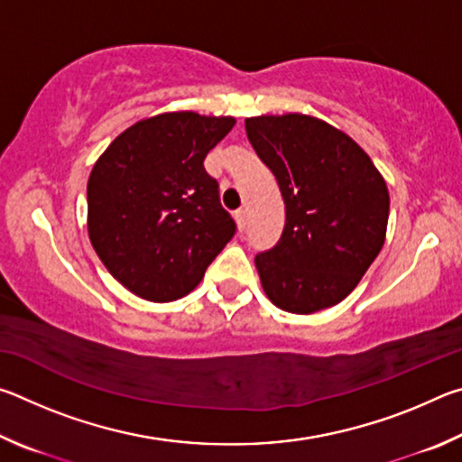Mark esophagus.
<instances>
[{
	"label": "esophagus",
	"instance_id": "34e87169",
	"mask_svg": "<svg viewBox=\"0 0 462 462\" xmlns=\"http://www.w3.org/2000/svg\"><path fill=\"white\" fill-rule=\"evenodd\" d=\"M234 220H236V226H238V230L242 232L246 228V212L245 209H238L236 214H234Z\"/></svg>",
	"mask_w": 462,
	"mask_h": 462
}]
</instances>
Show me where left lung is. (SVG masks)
<instances>
[{"instance_id": "8db88e82", "label": "left lung", "mask_w": 462, "mask_h": 462, "mask_svg": "<svg viewBox=\"0 0 462 462\" xmlns=\"http://www.w3.org/2000/svg\"><path fill=\"white\" fill-rule=\"evenodd\" d=\"M245 126L285 201L281 240L254 259L264 293L289 314L332 308L385 245V179L346 132L314 116H254Z\"/></svg>"}]
</instances>
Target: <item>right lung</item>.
<instances>
[{
  "mask_svg": "<svg viewBox=\"0 0 462 462\" xmlns=\"http://www.w3.org/2000/svg\"><path fill=\"white\" fill-rule=\"evenodd\" d=\"M232 116L165 112L112 140L88 181V232L114 279L138 297H185L234 236L203 159Z\"/></svg>",
  "mask_w": 462,
  "mask_h": 462,
  "instance_id": "right-lung-1",
  "label": "right lung"
}]
</instances>
